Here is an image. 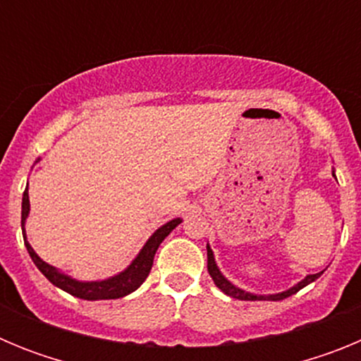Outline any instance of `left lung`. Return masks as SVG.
<instances>
[{
  "instance_id": "1",
  "label": "left lung",
  "mask_w": 361,
  "mask_h": 361,
  "mask_svg": "<svg viewBox=\"0 0 361 361\" xmlns=\"http://www.w3.org/2000/svg\"><path fill=\"white\" fill-rule=\"evenodd\" d=\"M333 177H334V171H333ZM206 247H208L209 276H212L213 282H215V286L220 289V291L226 293L228 296H233V298H237V300H251V302H253V300H273V302H276V300H283V298H288V296L295 295V293H298L300 289L305 288V286H309L311 282H314V280H317L318 276L324 273V271H322V273H317V275H307L304 280H300L296 286H293V288L286 289V291H282V293H275V295H255V293H247V291H244V289L237 288V286H233V283L229 282V280L226 279L222 273H220V269H219V266H216L215 257H213V251H212V247H209V244L206 245Z\"/></svg>"
}]
</instances>
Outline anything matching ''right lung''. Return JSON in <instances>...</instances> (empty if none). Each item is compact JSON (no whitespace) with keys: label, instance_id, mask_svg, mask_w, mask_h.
<instances>
[{"label":"right lung","instance_id":"1","mask_svg":"<svg viewBox=\"0 0 361 361\" xmlns=\"http://www.w3.org/2000/svg\"><path fill=\"white\" fill-rule=\"evenodd\" d=\"M36 162H39L37 159ZM28 213H30V200H28V188L23 193V202H21V229H23V238L25 245H27V251L30 255L32 262L36 264L37 269L43 273L50 282L56 286V288L63 289V291L70 293L72 296H78L82 300H114V298H123V296L130 295V293L135 291L139 286L146 280V276L149 275L153 266V257L157 253L159 245L164 240L175 228H177L183 219H173L170 222H166L164 226L153 233L152 237L146 240V244L142 245V250L139 251L135 258L132 260L128 267L124 271H121L119 275H114L110 279L104 280H94V282H82V280H75L72 276L65 275L59 269H56L54 266L47 264L44 260H41L37 257V253L32 250V245L27 240V233H25V222L28 219Z\"/></svg>","mask_w":361,"mask_h":361}]
</instances>
